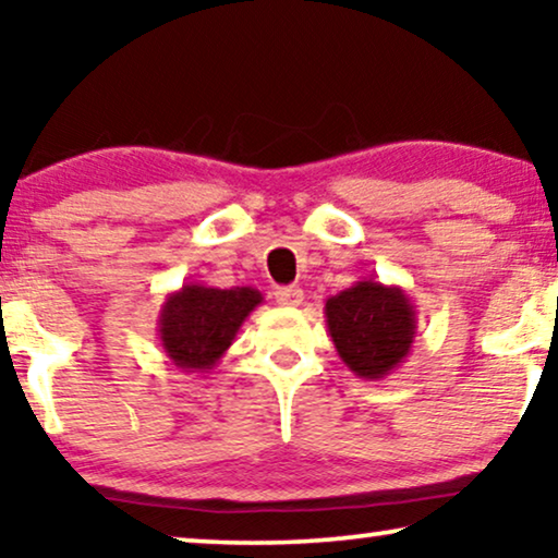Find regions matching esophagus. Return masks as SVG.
<instances>
[{"label": "esophagus", "instance_id": "1", "mask_svg": "<svg viewBox=\"0 0 558 558\" xmlns=\"http://www.w3.org/2000/svg\"><path fill=\"white\" fill-rule=\"evenodd\" d=\"M274 300L281 307H300L302 300H304V292L300 287H279L277 292H274Z\"/></svg>", "mask_w": 558, "mask_h": 558}]
</instances>
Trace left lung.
Masks as SVG:
<instances>
[{
    "label": "left lung",
    "instance_id": "left-lung-1",
    "mask_svg": "<svg viewBox=\"0 0 558 558\" xmlns=\"http://www.w3.org/2000/svg\"><path fill=\"white\" fill-rule=\"evenodd\" d=\"M325 323L340 361L357 378L380 380L399 368L416 338V310L401 287L361 279L325 302Z\"/></svg>",
    "mask_w": 558,
    "mask_h": 558
}]
</instances>
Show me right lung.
<instances>
[{
	"label": "right lung",
	"instance_id": "1",
	"mask_svg": "<svg viewBox=\"0 0 558 558\" xmlns=\"http://www.w3.org/2000/svg\"><path fill=\"white\" fill-rule=\"evenodd\" d=\"M262 302L264 296L254 287L182 284L178 292L167 294L159 310L157 332L162 350L174 368L208 373Z\"/></svg>",
	"mask_w": 558,
	"mask_h": 558
}]
</instances>
